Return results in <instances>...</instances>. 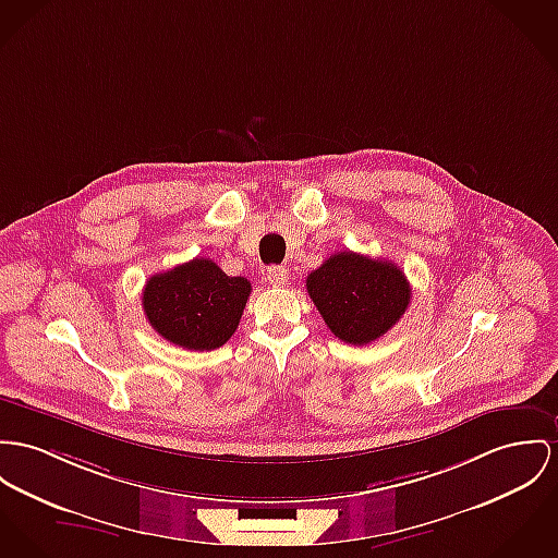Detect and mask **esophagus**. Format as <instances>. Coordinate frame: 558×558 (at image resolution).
Returning <instances> with one entry per match:
<instances>
[{"instance_id":"34e87169","label":"esophagus","mask_w":558,"mask_h":558,"mask_svg":"<svg viewBox=\"0 0 558 558\" xmlns=\"http://www.w3.org/2000/svg\"><path fill=\"white\" fill-rule=\"evenodd\" d=\"M267 282L276 289H282L289 284V269L282 265H271L267 267Z\"/></svg>"}]
</instances>
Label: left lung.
Returning <instances> with one entry per match:
<instances>
[{
  "label": "left lung",
  "instance_id": "obj_1",
  "mask_svg": "<svg viewBox=\"0 0 558 558\" xmlns=\"http://www.w3.org/2000/svg\"><path fill=\"white\" fill-rule=\"evenodd\" d=\"M305 287L331 333L354 345L383 338L412 298L410 282L395 263L350 251L327 258L307 276Z\"/></svg>",
  "mask_w": 558,
  "mask_h": 558
}]
</instances>
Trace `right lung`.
I'll return each mask as SVG.
<instances>
[{
	"label": "right lung",
	"mask_w": 558,
	"mask_h": 558,
	"mask_svg": "<svg viewBox=\"0 0 558 558\" xmlns=\"http://www.w3.org/2000/svg\"><path fill=\"white\" fill-rule=\"evenodd\" d=\"M253 287L215 260L193 258L146 280L142 305L150 327L186 350H215L235 333Z\"/></svg>",
	"instance_id": "add662e5"
}]
</instances>
